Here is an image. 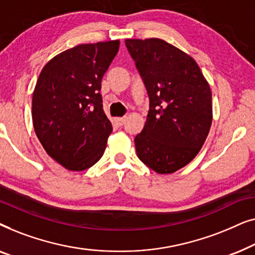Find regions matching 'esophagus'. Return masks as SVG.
Listing matches in <instances>:
<instances>
[{
  "label": "esophagus",
  "instance_id": "esophagus-1",
  "mask_svg": "<svg viewBox=\"0 0 255 255\" xmlns=\"http://www.w3.org/2000/svg\"><path fill=\"white\" fill-rule=\"evenodd\" d=\"M127 120H128V117L124 116V117H121V118H116V122H117L118 125H124L125 122H127Z\"/></svg>",
  "mask_w": 255,
  "mask_h": 255
}]
</instances>
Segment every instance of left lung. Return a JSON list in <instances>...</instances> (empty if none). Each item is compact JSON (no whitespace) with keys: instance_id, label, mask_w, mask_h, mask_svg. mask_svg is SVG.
<instances>
[{"instance_id":"1","label":"left lung","mask_w":255,"mask_h":255,"mask_svg":"<svg viewBox=\"0 0 255 255\" xmlns=\"http://www.w3.org/2000/svg\"><path fill=\"white\" fill-rule=\"evenodd\" d=\"M149 100L145 127L135 135L138 158L159 174L188 165L212 122L211 90L190 55L158 38L127 39Z\"/></svg>"}]
</instances>
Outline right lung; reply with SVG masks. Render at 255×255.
I'll use <instances>...</instances> for the list:
<instances>
[{
  "mask_svg": "<svg viewBox=\"0 0 255 255\" xmlns=\"http://www.w3.org/2000/svg\"><path fill=\"white\" fill-rule=\"evenodd\" d=\"M120 40L82 44L44 66L32 96L33 128L51 158L69 170L99 161L113 125L103 111L101 82Z\"/></svg>",
  "mask_w": 255,
  "mask_h": 255,
  "instance_id": "add662e5",
  "label": "right lung"
}]
</instances>
